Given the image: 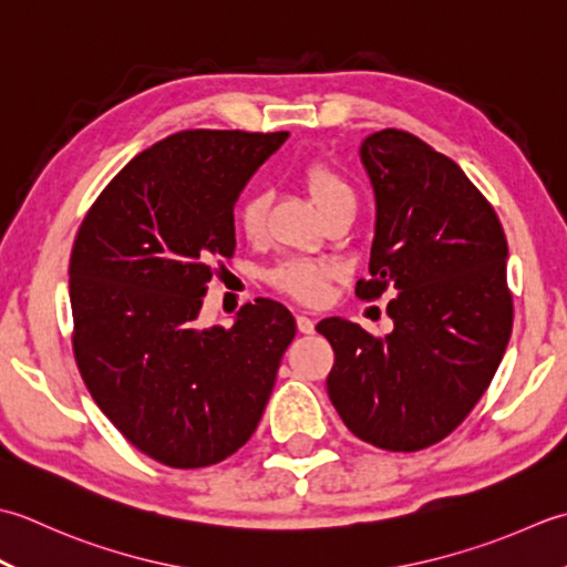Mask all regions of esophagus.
I'll use <instances>...</instances> for the list:
<instances>
[{
    "mask_svg": "<svg viewBox=\"0 0 567 567\" xmlns=\"http://www.w3.org/2000/svg\"><path fill=\"white\" fill-rule=\"evenodd\" d=\"M296 326H298V332L310 334V332L316 330V320L308 318V316H298V318H296Z\"/></svg>",
    "mask_w": 567,
    "mask_h": 567,
    "instance_id": "obj_1",
    "label": "esophagus"
}]
</instances>
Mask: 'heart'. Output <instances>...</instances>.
<instances>
[{
  "label": "heart",
  "mask_w": 567,
  "mask_h": 567,
  "mask_svg": "<svg viewBox=\"0 0 567 567\" xmlns=\"http://www.w3.org/2000/svg\"><path fill=\"white\" fill-rule=\"evenodd\" d=\"M303 186L322 213H330L340 203L352 200L348 178L328 161H313L303 168ZM269 195L267 190H249L237 207V225L247 239H261L267 229ZM340 276V267L326 259L291 257L269 271V284L303 303H320L328 296V286Z\"/></svg>",
  "instance_id": "obj_1"
}]
</instances>
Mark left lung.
<instances>
[{
	"label": "left lung",
	"mask_w": 567,
	"mask_h": 567,
	"mask_svg": "<svg viewBox=\"0 0 567 567\" xmlns=\"http://www.w3.org/2000/svg\"><path fill=\"white\" fill-rule=\"evenodd\" d=\"M377 225L354 293H391L394 330L374 338L344 318L320 320L332 344L328 394L364 443L415 453L475 409L512 334L506 237L489 200L453 158L401 130L360 146Z\"/></svg>",
	"instance_id": "1"
}]
</instances>
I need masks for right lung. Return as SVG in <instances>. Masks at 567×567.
Here are the masks:
<instances>
[{
  "label": "right lung",
  "instance_id": "right-lung-1",
  "mask_svg": "<svg viewBox=\"0 0 567 567\" xmlns=\"http://www.w3.org/2000/svg\"><path fill=\"white\" fill-rule=\"evenodd\" d=\"M288 132L186 130L100 193L71 254L73 352L87 391L161 465L223 462L257 431L296 320L269 298L200 326L213 264L235 251V203Z\"/></svg>",
  "mask_w": 567,
  "mask_h": 567
}]
</instances>
